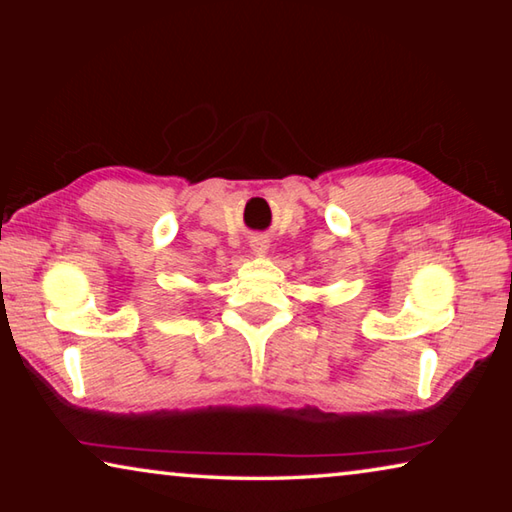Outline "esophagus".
I'll return each mask as SVG.
<instances>
[{
    "instance_id": "obj_1",
    "label": "esophagus",
    "mask_w": 512,
    "mask_h": 512,
    "mask_svg": "<svg viewBox=\"0 0 512 512\" xmlns=\"http://www.w3.org/2000/svg\"><path fill=\"white\" fill-rule=\"evenodd\" d=\"M253 248L257 250V253H264V250H266V241H262V239H257V241H255V244H253Z\"/></svg>"
}]
</instances>
